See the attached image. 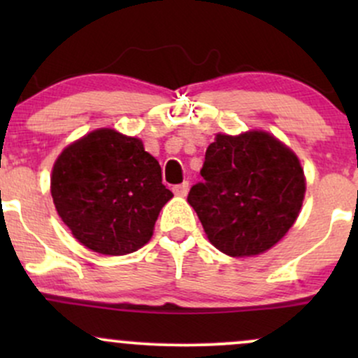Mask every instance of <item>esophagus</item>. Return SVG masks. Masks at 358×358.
I'll return each mask as SVG.
<instances>
[{
    "mask_svg": "<svg viewBox=\"0 0 358 358\" xmlns=\"http://www.w3.org/2000/svg\"><path fill=\"white\" fill-rule=\"evenodd\" d=\"M188 188H190V183L183 182V183H180V185H175L173 192H175V195L185 196V195H187V193H188Z\"/></svg>",
    "mask_w": 358,
    "mask_h": 358,
    "instance_id": "esophagus-1",
    "label": "esophagus"
}]
</instances>
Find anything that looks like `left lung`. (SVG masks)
<instances>
[{
  "label": "left lung",
  "mask_w": 358,
  "mask_h": 358,
  "mask_svg": "<svg viewBox=\"0 0 358 358\" xmlns=\"http://www.w3.org/2000/svg\"><path fill=\"white\" fill-rule=\"evenodd\" d=\"M188 203L208 241L232 257L273 248L296 220L305 199V175L296 155L262 131L217 134L207 148Z\"/></svg>",
  "instance_id": "left-lung-1"
}]
</instances>
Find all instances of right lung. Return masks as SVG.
<instances>
[{"label": "right lung", "mask_w": 358, "mask_h": 358, "mask_svg": "<svg viewBox=\"0 0 358 358\" xmlns=\"http://www.w3.org/2000/svg\"><path fill=\"white\" fill-rule=\"evenodd\" d=\"M171 196L141 139L114 129L92 131L53 165L52 199L60 219L82 245L106 256L143 248Z\"/></svg>", "instance_id": "add662e5"}]
</instances>
